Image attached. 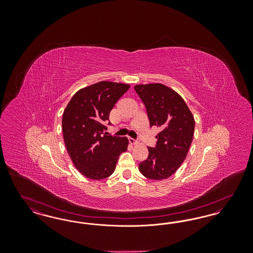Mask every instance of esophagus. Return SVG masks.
I'll return each mask as SVG.
<instances>
[{
  "mask_svg": "<svg viewBox=\"0 0 253 253\" xmlns=\"http://www.w3.org/2000/svg\"><path fill=\"white\" fill-rule=\"evenodd\" d=\"M129 143L131 145H136L138 142L135 139H133V138H129Z\"/></svg>",
  "mask_w": 253,
  "mask_h": 253,
  "instance_id": "obj_1",
  "label": "esophagus"
}]
</instances>
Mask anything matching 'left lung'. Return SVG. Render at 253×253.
Wrapping results in <instances>:
<instances>
[{
    "instance_id": "left-lung-1",
    "label": "left lung",
    "mask_w": 253,
    "mask_h": 253,
    "mask_svg": "<svg viewBox=\"0 0 253 253\" xmlns=\"http://www.w3.org/2000/svg\"><path fill=\"white\" fill-rule=\"evenodd\" d=\"M134 90L146 106L150 125L160 128L156 148L138 168L145 177L163 180L184 162L193 142L195 121L183 97L162 84H137Z\"/></svg>"
}]
</instances>
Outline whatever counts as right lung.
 <instances>
[{
  "label": "right lung",
  "mask_w": 253,
  "mask_h": 253,
  "mask_svg": "<svg viewBox=\"0 0 253 253\" xmlns=\"http://www.w3.org/2000/svg\"><path fill=\"white\" fill-rule=\"evenodd\" d=\"M130 85L99 82L80 89L62 115V133L66 150L78 170L90 179L110 176L121 153L127 150V137L104 134L111 110ZM110 124V122H109Z\"/></svg>",
  "instance_id": "right-lung-1"
}]
</instances>
